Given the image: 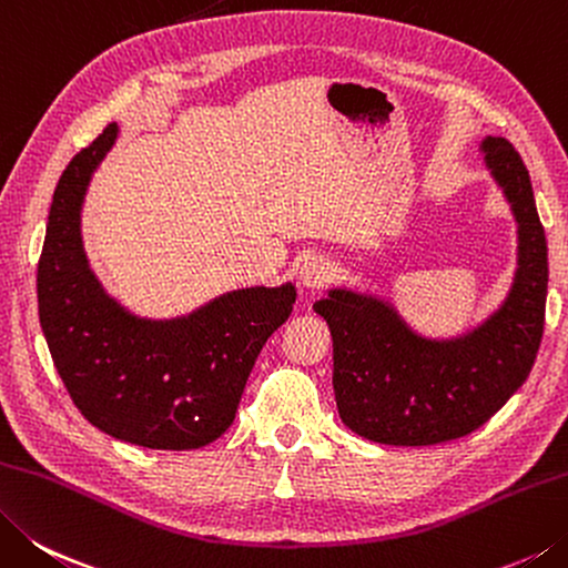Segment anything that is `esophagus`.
<instances>
[{
  "label": "esophagus",
  "mask_w": 568,
  "mask_h": 568,
  "mask_svg": "<svg viewBox=\"0 0 568 568\" xmlns=\"http://www.w3.org/2000/svg\"><path fill=\"white\" fill-rule=\"evenodd\" d=\"M331 280V262L326 256L321 254H312L306 256L298 266V282H302L306 288H321Z\"/></svg>",
  "instance_id": "obj_1"
}]
</instances>
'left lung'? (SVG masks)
<instances>
[{"label":"left lung","mask_w":568,"mask_h":568,"mask_svg":"<svg viewBox=\"0 0 568 568\" xmlns=\"http://www.w3.org/2000/svg\"><path fill=\"white\" fill-rule=\"evenodd\" d=\"M483 151L519 224L517 276L495 316L463 338L430 341L373 296L334 288L314 304L334 338L341 420L366 440L417 447L469 435L517 393L537 361L547 237L521 155L505 138H487Z\"/></svg>","instance_id":"left-lung-1"}]
</instances>
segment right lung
<instances>
[{
  "label": "right lung",
  "instance_id": "right-lung-1",
  "mask_svg": "<svg viewBox=\"0 0 568 568\" xmlns=\"http://www.w3.org/2000/svg\"><path fill=\"white\" fill-rule=\"evenodd\" d=\"M115 123L71 158L39 256V321L81 415L115 440L195 450L227 430L254 361L296 302L292 284L242 288L175 321H143L105 296L85 262L81 202Z\"/></svg>",
  "mask_w": 568,
  "mask_h": 568
}]
</instances>
